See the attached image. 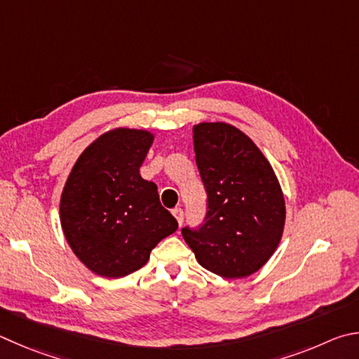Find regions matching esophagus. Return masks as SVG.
I'll use <instances>...</instances> for the list:
<instances>
[{
    "label": "esophagus",
    "instance_id": "obj_1",
    "mask_svg": "<svg viewBox=\"0 0 359 359\" xmlns=\"http://www.w3.org/2000/svg\"><path fill=\"white\" fill-rule=\"evenodd\" d=\"M172 215L175 217V219H177L179 226H182V221H184V210H182L180 207H177V208H174V210H172Z\"/></svg>",
    "mask_w": 359,
    "mask_h": 359
}]
</instances>
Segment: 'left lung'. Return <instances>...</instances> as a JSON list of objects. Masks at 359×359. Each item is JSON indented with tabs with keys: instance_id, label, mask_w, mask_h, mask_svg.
<instances>
[{
	"instance_id": "obj_1",
	"label": "left lung",
	"mask_w": 359,
	"mask_h": 359,
	"mask_svg": "<svg viewBox=\"0 0 359 359\" xmlns=\"http://www.w3.org/2000/svg\"><path fill=\"white\" fill-rule=\"evenodd\" d=\"M207 215L182 236L199 265L227 279L256 273L281 242L285 202L275 171L254 141L226 122L193 127Z\"/></svg>"
}]
</instances>
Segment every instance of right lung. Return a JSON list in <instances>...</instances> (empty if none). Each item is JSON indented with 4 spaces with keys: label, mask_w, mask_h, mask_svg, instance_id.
I'll list each match as a JSON object with an SVG mask.
<instances>
[{
    "label": "right lung",
    "mask_w": 359,
    "mask_h": 359,
    "mask_svg": "<svg viewBox=\"0 0 359 359\" xmlns=\"http://www.w3.org/2000/svg\"><path fill=\"white\" fill-rule=\"evenodd\" d=\"M152 142L147 130H109L84 149L64 185V237L95 275L122 278L140 270L158 242L177 231L157 185L140 174Z\"/></svg>",
    "instance_id": "obj_1"
}]
</instances>
